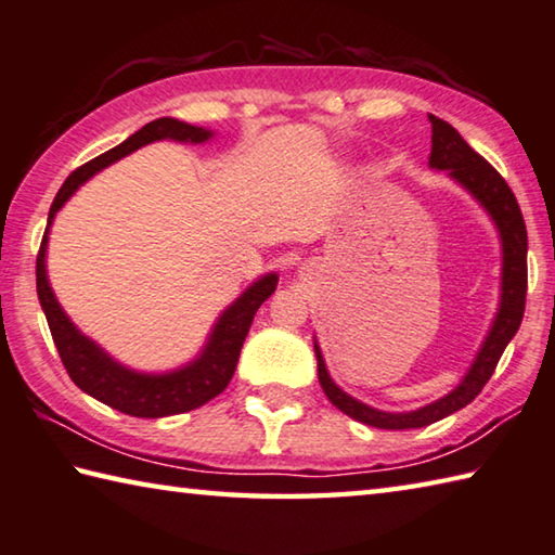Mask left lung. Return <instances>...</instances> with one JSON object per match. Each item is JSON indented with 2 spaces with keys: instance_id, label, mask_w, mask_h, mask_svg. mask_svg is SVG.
<instances>
[{
  "instance_id": "left-lung-1",
  "label": "left lung",
  "mask_w": 555,
  "mask_h": 555,
  "mask_svg": "<svg viewBox=\"0 0 555 555\" xmlns=\"http://www.w3.org/2000/svg\"><path fill=\"white\" fill-rule=\"evenodd\" d=\"M431 120V157L429 167L447 169L463 189H468L476 196L490 218L495 220L502 237V300L498 318L492 322L488 339L482 341V349L473 361L466 378L461 380L456 390H451L437 402L415 412H380L364 405V402L347 396L345 390L335 386L330 378L325 361H322L320 347L315 345L318 357V378L325 396L335 408H339L351 420L364 422L369 427L378 429H417L427 427L431 422L444 420L451 412L466 408L473 398L486 388L492 371H495L502 351L509 345V339L517 335L527 306V225H524L521 210L515 194L507 186V181L492 167L486 157H480L466 140L459 135V130L449 126L447 120L429 116Z\"/></svg>"
}]
</instances>
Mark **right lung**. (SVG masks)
Listing matches in <instances>:
<instances>
[{"label": "right lung", "instance_id": "right-lung-1", "mask_svg": "<svg viewBox=\"0 0 555 555\" xmlns=\"http://www.w3.org/2000/svg\"><path fill=\"white\" fill-rule=\"evenodd\" d=\"M165 138L179 140V143H204V140L210 138V130L181 124L177 118H157L153 124L143 126L138 133L124 140V143L111 147L104 155L89 159L87 165L77 167L75 172L65 179V184L60 186L53 206H50L48 228L53 223L57 210L63 208L65 201L75 194V189L82 184V181L96 175L99 169L116 163V159L130 155L133 150L153 143V140ZM48 228L36 257L38 300L40 308L46 312L57 354L63 359V366L67 369V374L75 380L77 388H82L92 398L102 400L108 408L126 412L130 417L179 415V412H189L206 405L208 400H214L228 388L230 378L235 374L240 349H243L251 318H255L259 306L276 291V274H267L264 279H259L257 284H251L245 294L220 315L204 354L196 361H191L184 369L172 371V374L145 376L116 364V361L104 354L92 339H87L82 332L69 322L63 308H60L46 276Z\"/></svg>", "mask_w": 555, "mask_h": 555}]
</instances>
